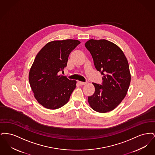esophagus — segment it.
I'll list each match as a JSON object with an SVG mask.
<instances>
[{
  "instance_id": "34e87169",
  "label": "esophagus",
  "mask_w": 155,
  "mask_h": 155,
  "mask_svg": "<svg viewBox=\"0 0 155 155\" xmlns=\"http://www.w3.org/2000/svg\"><path fill=\"white\" fill-rule=\"evenodd\" d=\"M78 83L80 85H84L87 84V82H81V81H78Z\"/></svg>"
}]
</instances>
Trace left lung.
I'll list each match as a JSON object with an SVG mask.
<instances>
[{"label":"left lung","instance_id":"left-lung-1","mask_svg":"<svg viewBox=\"0 0 155 155\" xmlns=\"http://www.w3.org/2000/svg\"><path fill=\"white\" fill-rule=\"evenodd\" d=\"M85 46L91 53L96 70L103 75L102 84L92 83L95 92L88 101L93 110H114L125 97L131 82L127 59L122 50L106 39H90Z\"/></svg>","mask_w":155,"mask_h":155}]
</instances>
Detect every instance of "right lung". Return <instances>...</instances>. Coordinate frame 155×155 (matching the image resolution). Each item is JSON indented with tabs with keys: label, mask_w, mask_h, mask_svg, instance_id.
<instances>
[{
	"label": "right lung",
	"mask_w": 155,
	"mask_h": 155,
	"mask_svg": "<svg viewBox=\"0 0 155 155\" xmlns=\"http://www.w3.org/2000/svg\"><path fill=\"white\" fill-rule=\"evenodd\" d=\"M81 42L75 39L53 41L37 54L29 73V82L38 102L48 109L65 105L77 81L60 74L66 67L70 53Z\"/></svg>",
	"instance_id": "right-lung-1"
}]
</instances>
